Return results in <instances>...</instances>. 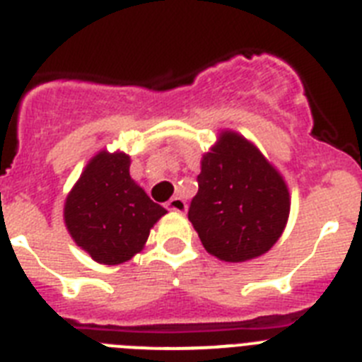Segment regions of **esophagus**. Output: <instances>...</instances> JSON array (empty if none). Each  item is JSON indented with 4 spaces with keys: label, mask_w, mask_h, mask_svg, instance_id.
<instances>
[{
    "label": "esophagus",
    "mask_w": 362,
    "mask_h": 362,
    "mask_svg": "<svg viewBox=\"0 0 362 362\" xmlns=\"http://www.w3.org/2000/svg\"><path fill=\"white\" fill-rule=\"evenodd\" d=\"M169 211H175V213H185V209H187V204L184 202V198L180 197H173L171 200L168 202V205H165Z\"/></svg>",
    "instance_id": "esophagus-1"
}]
</instances>
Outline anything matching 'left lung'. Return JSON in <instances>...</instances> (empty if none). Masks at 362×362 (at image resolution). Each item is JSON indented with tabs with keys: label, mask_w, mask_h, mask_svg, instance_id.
<instances>
[{
	"label": "left lung",
	"mask_w": 362,
	"mask_h": 362,
	"mask_svg": "<svg viewBox=\"0 0 362 362\" xmlns=\"http://www.w3.org/2000/svg\"><path fill=\"white\" fill-rule=\"evenodd\" d=\"M197 180L187 216L207 252L240 263L258 258L278 242L291 213L288 187L247 139L221 132L202 157Z\"/></svg>",
	"instance_id": "obj_1"
}]
</instances>
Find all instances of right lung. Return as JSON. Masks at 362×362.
Listing matches in <instances>:
<instances>
[{"instance_id":"add662e5","label":"right lung","mask_w":362,"mask_h":362,"mask_svg":"<svg viewBox=\"0 0 362 362\" xmlns=\"http://www.w3.org/2000/svg\"><path fill=\"white\" fill-rule=\"evenodd\" d=\"M168 211L129 177L126 153H97L64 202V223L74 242L103 265H119L141 252Z\"/></svg>"}]
</instances>
